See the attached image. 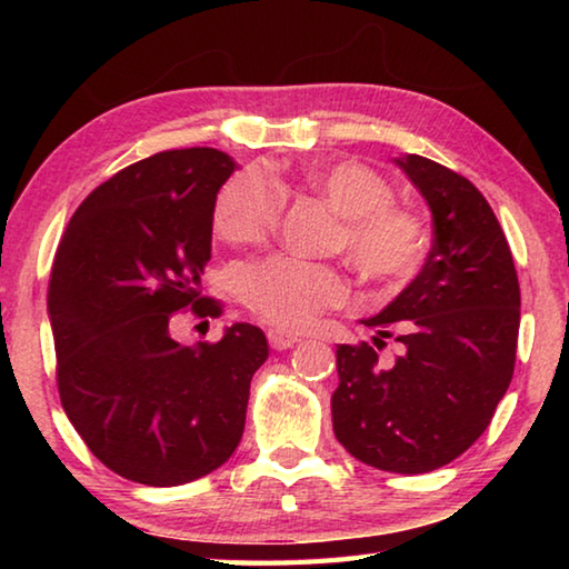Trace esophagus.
<instances>
[{"mask_svg":"<svg viewBox=\"0 0 569 569\" xmlns=\"http://www.w3.org/2000/svg\"><path fill=\"white\" fill-rule=\"evenodd\" d=\"M268 341H271L276 351H283V349H291L293 343L301 341V336L288 331V329H268Z\"/></svg>","mask_w":569,"mask_h":569,"instance_id":"34e87169","label":"esophagus"}]
</instances>
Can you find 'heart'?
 I'll list each match as a JSON object with an SVG mask.
<instances>
[{
    "label": "heart",
    "instance_id": "1",
    "mask_svg": "<svg viewBox=\"0 0 569 569\" xmlns=\"http://www.w3.org/2000/svg\"><path fill=\"white\" fill-rule=\"evenodd\" d=\"M298 180L339 216L333 248L363 278L397 286L417 273L427 253V230L417 213L391 203L387 178L363 162L343 160L308 162ZM278 208L281 200L263 172H238L218 192L213 228L233 246L261 243L276 226ZM240 288L258 316L288 329L311 323L323 308L341 306L349 298V283L336 268L288 256L248 266Z\"/></svg>",
    "mask_w": 569,
    "mask_h": 569
}]
</instances>
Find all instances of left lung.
<instances>
[{"label": "left lung", "instance_id": "8db88e82", "mask_svg": "<svg viewBox=\"0 0 569 569\" xmlns=\"http://www.w3.org/2000/svg\"><path fill=\"white\" fill-rule=\"evenodd\" d=\"M431 213L419 276L363 326L400 341L391 367L369 343L336 349L333 435L363 465L397 475L439 469L475 445L512 381L519 283L485 196L439 162L393 158Z\"/></svg>", "mask_w": 569, "mask_h": 569}]
</instances>
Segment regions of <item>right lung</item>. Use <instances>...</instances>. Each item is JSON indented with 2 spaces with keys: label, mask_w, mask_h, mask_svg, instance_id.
<instances>
[{
  "label": "right lung",
  "mask_w": 569,
  "mask_h": 569,
  "mask_svg": "<svg viewBox=\"0 0 569 569\" xmlns=\"http://www.w3.org/2000/svg\"><path fill=\"white\" fill-rule=\"evenodd\" d=\"M236 168L216 148L132 162L82 200L54 253L47 311L64 413L104 467L140 485H188L226 465L268 359L250 323L216 343L170 336L180 308L220 313L200 298V276Z\"/></svg>",
  "instance_id": "obj_1"
}]
</instances>
